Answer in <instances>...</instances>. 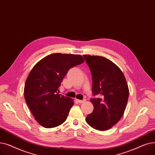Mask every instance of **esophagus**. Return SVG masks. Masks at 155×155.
Listing matches in <instances>:
<instances>
[{
    "instance_id": "esophagus-1",
    "label": "esophagus",
    "mask_w": 155,
    "mask_h": 155,
    "mask_svg": "<svg viewBox=\"0 0 155 155\" xmlns=\"http://www.w3.org/2000/svg\"><path fill=\"white\" fill-rule=\"evenodd\" d=\"M77 100L79 103H80V104H82V103H84V102L86 101V99H84L83 100Z\"/></svg>"
}]
</instances>
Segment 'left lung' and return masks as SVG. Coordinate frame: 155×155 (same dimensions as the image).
<instances>
[{
    "label": "left lung",
    "mask_w": 155,
    "mask_h": 155,
    "mask_svg": "<svg viewBox=\"0 0 155 155\" xmlns=\"http://www.w3.org/2000/svg\"><path fill=\"white\" fill-rule=\"evenodd\" d=\"M83 57L92 75V93L100 97L90 99L94 110L86 121L95 129L106 130L119 121L126 110L129 93L127 81L119 68L108 58Z\"/></svg>",
    "instance_id": "8db88e82"
}]
</instances>
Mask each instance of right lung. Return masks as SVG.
I'll list each match as a JSON object with an SVG mask.
<instances>
[{
    "mask_svg": "<svg viewBox=\"0 0 155 155\" xmlns=\"http://www.w3.org/2000/svg\"><path fill=\"white\" fill-rule=\"evenodd\" d=\"M84 62L81 55L52 54L36 64L26 81L24 94L35 120L52 128L67 119L73 100L58 94V87L68 71Z\"/></svg>",
    "mask_w": 155,
    "mask_h": 155,
    "instance_id": "right-lung-1",
    "label": "right lung"
}]
</instances>
